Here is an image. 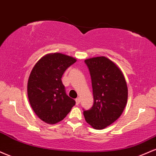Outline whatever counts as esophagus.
<instances>
[{"label":"esophagus","mask_w":156,"mask_h":156,"mask_svg":"<svg viewBox=\"0 0 156 156\" xmlns=\"http://www.w3.org/2000/svg\"><path fill=\"white\" fill-rule=\"evenodd\" d=\"M80 98H76V105L80 104Z\"/></svg>","instance_id":"obj_1"}]
</instances>
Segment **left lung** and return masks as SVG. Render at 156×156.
Returning <instances> with one entry per match:
<instances>
[{
  "instance_id": "1",
  "label": "left lung",
  "mask_w": 156,
  "mask_h": 156,
  "mask_svg": "<svg viewBox=\"0 0 156 156\" xmlns=\"http://www.w3.org/2000/svg\"><path fill=\"white\" fill-rule=\"evenodd\" d=\"M85 62L90 74L94 102L83 114L89 125L101 130L122 115L127 104V84L120 68L109 58L96 57Z\"/></svg>"
}]
</instances>
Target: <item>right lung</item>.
<instances>
[{"label":"right lung","mask_w":156,"mask_h":156,"mask_svg":"<svg viewBox=\"0 0 156 156\" xmlns=\"http://www.w3.org/2000/svg\"><path fill=\"white\" fill-rule=\"evenodd\" d=\"M76 61L62 53H50L33 68L27 81V96L33 110L44 122L53 125L61 121L76 104L66 95L61 81L64 71Z\"/></svg>","instance_id":"add662e5"}]
</instances>
